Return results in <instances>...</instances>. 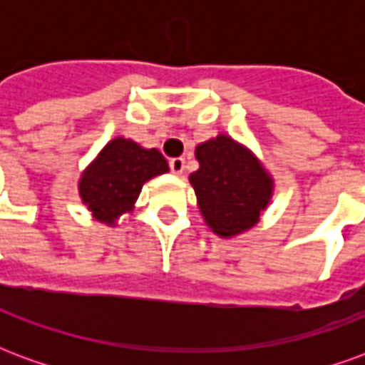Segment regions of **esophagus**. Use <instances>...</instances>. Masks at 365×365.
Wrapping results in <instances>:
<instances>
[{"label":"esophagus","mask_w":365,"mask_h":365,"mask_svg":"<svg viewBox=\"0 0 365 365\" xmlns=\"http://www.w3.org/2000/svg\"><path fill=\"white\" fill-rule=\"evenodd\" d=\"M170 170L174 172V174H183V170H185V160L180 156V158H172L170 160Z\"/></svg>","instance_id":"1"}]
</instances>
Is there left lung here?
<instances>
[{"mask_svg":"<svg viewBox=\"0 0 365 365\" xmlns=\"http://www.w3.org/2000/svg\"><path fill=\"white\" fill-rule=\"evenodd\" d=\"M199 170L190 175L207 225L219 237L254 227L272 197V180L245 146L229 136L199 144Z\"/></svg>","mask_w":365,"mask_h":365,"instance_id":"1","label":"left lung"}]
</instances>
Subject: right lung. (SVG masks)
I'll return each instance as SVG.
<instances>
[{"label": "right lung", "instance_id": "add662e5", "mask_svg": "<svg viewBox=\"0 0 365 365\" xmlns=\"http://www.w3.org/2000/svg\"><path fill=\"white\" fill-rule=\"evenodd\" d=\"M168 172L166 158L156 148H140L127 138L105 146L80 182V195L93 217L113 222L133 209V203L150 178Z\"/></svg>", "mask_w": 365, "mask_h": 365}]
</instances>
